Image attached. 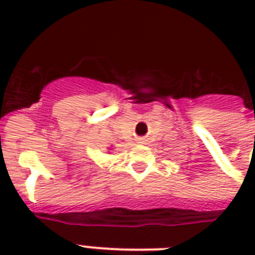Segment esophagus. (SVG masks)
<instances>
[{
	"mask_svg": "<svg viewBox=\"0 0 255 255\" xmlns=\"http://www.w3.org/2000/svg\"><path fill=\"white\" fill-rule=\"evenodd\" d=\"M140 141H141V140H140Z\"/></svg>",
	"mask_w": 255,
	"mask_h": 255,
	"instance_id": "34e87169",
	"label": "esophagus"
}]
</instances>
